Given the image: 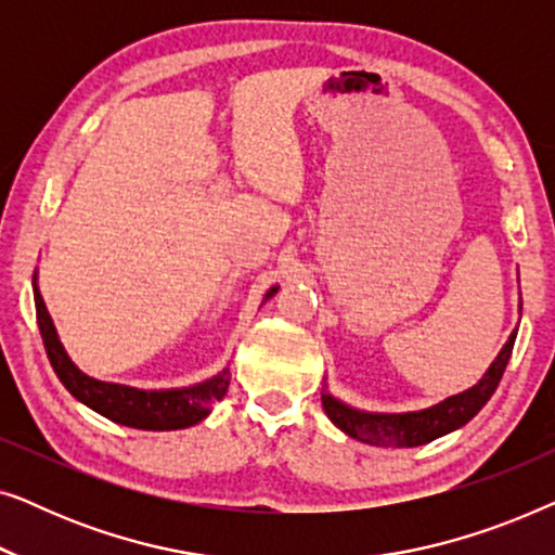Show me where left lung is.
<instances>
[{
    "instance_id": "8db88e82",
    "label": "left lung",
    "mask_w": 555,
    "mask_h": 555,
    "mask_svg": "<svg viewBox=\"0 0 555 555\" xmlns=\"http://www.w3.org/2000/svg\"><path fill=\"white\" fill-rule=\"evenodd\" d=\"M522 308V300H520ZM518 333V331H515ZM515 333L507 338L503 351L498 353V359L492 361L488 374L480 378V384L473 386L469 391H462L457 397H450L442 404L424 409V412H409V414H363L356 409L340 404L323 393V409L328 414V420L336 424L338 429H344L348 437L359 439L363 444L374 447H420L427 444L431 439L447 435V431L462 427L480 409L488 404V399L495 393L500 378L505 374L507 361H511L513 346H515Z\"/></svg>"
}]
</instances>
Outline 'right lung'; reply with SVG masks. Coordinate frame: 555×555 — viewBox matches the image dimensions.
Listing matches in <instances>:
<instances>
[{
    "label": "right lung",
    "mask_w": 555,
    "mask_h": 555,
    "mask_svg": "<svg viewBox=\"0 0 555 555\" xmlns=\"http://www.w3.org/2000/svg\"><path fill=\"white\" fill-rule=\"evenodd\" d=\"M278 287H272L268 298H272ZM35 310H37V325H40V336L48 351L50 366L67 391L82 404L93 409V412L103 414L105 420L124 424V427L133 429H184L192 424L202 422L209 414V409L217 404L227 393L230 386V369L222 374L209 378V382L189 386V389H171V391H141L133 386L120 384H105L98 378H90L67 359L63 344L57 340L55 325L50 321L48 308H44L42 295L35 287Z\"/></svg>",
    "instance_id": "obj_1"
}]
</instances>
